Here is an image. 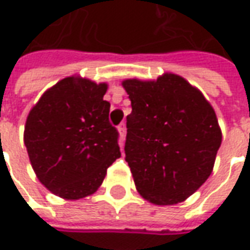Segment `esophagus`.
Masks as SVG:
<instances>
[{"label": "esophagus", "mask_w": 250, "mask_h": 250, "mask_svg": "<svg viewBox=\"0 0 250 250\" xmlns=\"http://www.w3.org/2000/svg\"><path fill=\"white\" fill-rule=\"evenodd\" d=\"M117 130H118V135H120V140H121V143H124L125 136H126V125H125V122H121V124L117 126Z\"/></svg>", "instance_id": "esophagus-1"}]
</instances>
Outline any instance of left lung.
Returning <instances> with one entry per match:
<instances>
[{
    "label": "left lung",
    "instance_id": "left-lung-1",
    "mask_svg": "<svg viewBox=\"0 0 250 250\" xmlns=\"http://www.w3.org/2000/svg\"><path fill=\"white\" fill-rule=\"evenodd\" d=\"M125 155L139 194L154 205H176L210 176L222 129L202 92L173 73L129 78Z\"/></svg>",
    "mask_w": 250,
    "mask_h": 250
}]
</instances>
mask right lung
I'll list each match as a JSON object with an SVG mask.
<instances>
[{"label": "right lung", "instance_id": "1", "mask_svg": "<svg viewBox=\"0 0 250 250\" xmlns=\"http://www.w3.org/2000/svg\"><path fill=\"white\" fill-rule=\"evenodd\" d=\"M108 85L70 75L42 93L24 125L35 176L55 195L81 199L98 191L107 168L121 157L118 132L108 121Z\"/></svg>", "mask_w": 250, "mask_h": 250}]
</instances>
